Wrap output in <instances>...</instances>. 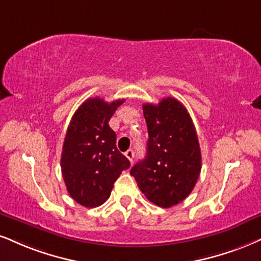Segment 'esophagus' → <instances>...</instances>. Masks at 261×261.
<instances>
[{
	"instance_id": "34e87169",
	"label": "esophagus",
	"mask_w": 261,
	"mask_h": 261,
	"mask_svg": "<svg viewBox=\"0 0 261 261\" xmlns=\"http://www.w3.org/2000/svg\"><path fill=\"white\" fill-rule=\"evenodd\" d=\"M124 155H125V157H127L128 160L130 161H133V159H134V151L133 150H128V151H125L124 152Z\"/></svg>"
}]
</instances>
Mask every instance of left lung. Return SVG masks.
Here are the masks:
<instances>
[{
    "instance_id": "obj_1",
    "label": "left lung",
    "mask_w": 261,
    "mask_h": 261,
    "mask_svg": "<svg viewBox=\"0 0 261 261\" xmlns=\"http://www.w3.org/2000/svg\"><path fill=\"white\" fill-rule=\"evenodd\" d=\"M147 124L146 157L132 167L140 191L162 208L180 203L194 190L201 173V149L188 110L174 98L144 104Z\"/></svg>"
}]
</instances>
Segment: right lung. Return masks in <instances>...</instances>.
I'll return each instance as SVG.
<instances>
[{
  "mask_svg": "<svg viewBox=\"0 0 261 261\" xmlns=\"http://www.w3.org/2000/svg\"><path fill=\"white\" fill-rule=\"evenodd\" d=\"M124 99L106 102L86 100L73 114L62 151V174L77 203L94 208L110 197L114 182L130 167L116 146V133L109 121Z\"/></svg>",
  "mask_w": 261,
  "mask_h": 261,
  "instance_id": "right-lung-1",
  "label": "right lung"
}]
</instances>
